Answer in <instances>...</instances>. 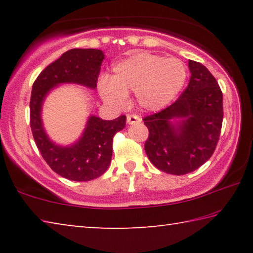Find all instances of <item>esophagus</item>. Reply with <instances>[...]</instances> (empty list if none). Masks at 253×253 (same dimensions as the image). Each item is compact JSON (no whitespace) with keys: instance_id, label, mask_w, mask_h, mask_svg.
Wrapping results in <instances>:
<instances>
[{"instance_id":"obj_1","label":"esophagus","mask_w":253,"mask_h":253,"mask_svg":"<svg viewBox=\"0 0 253 253\" xmlns=\"http://www.w3.org/2000/svg\"><path fill=\"white\" fill-rule=\"evenodd\" d=\"M140 122V118L138 116H136V115H127V123L129 124V125H135V124H139Z\"/></svg>"}]
</instances>
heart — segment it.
I'll return each mask as SVG.
<instances>
[{
    "instance_id": "1",
    "label": "heart",
    "mask_w": 253,
    "mask_h": 253,
    "mask_svg": "<svg viewBox=\"0 0 253 253\" xmlns=\"http://www.w3.org/2000/svg\"><path fill=\"white\" fill-rule=\"evenodd\" d=\"M187 78L186 66L176 58L137 52L114 66L111 78L100 77L98 91L114 108H124L128 92H135L140 108L156 111L168 106L182 90Z\"/></svg>"
}]
</instances>
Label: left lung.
<instances>
[{
	"instance_id": "8db88e82",
	"label": "left lung",
	"mask_w": 253,
	"mask_h": 253,
	"mask_svg": "<svg viewBox=\"0 0 253 253\" xmlns=\"http://www.w3.org/2000/svg\"><path fill=\"white\" fill-rule=\"evenodd\" d=\"M191 79L178 99L144 117L149 135L145 152L163 172L184 175L198 169L215 151L223 121V96L202 63L188 60Z\"/></svg>"
}]
</instances>
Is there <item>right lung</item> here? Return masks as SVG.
I'll return each instance as SVG.
<instances>
[{
	"label": "right lung",
	"instance_id": "add662e5",
	"mask_svg": "<svg viewBox=\"0 0 253 253\" xmlns=\"http://www.w3.org/2000/svg\"><path fill=\"white\" fill-rule=\"evenodd\" d=\"M105 54L98 49H71L51 63L34 81L30 99V126L38 149L51 169L70 181L87 182L101 176L109 168L113 140L124 129L126 116L102 121L90 116L78 142L60 146L45 134L41 119L45 96L60 84H77L96 89Z\"/></svg>",
	"mask_w": 253,
	"mask_h": 253
}]
</instances>
